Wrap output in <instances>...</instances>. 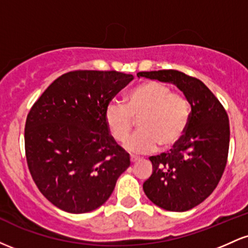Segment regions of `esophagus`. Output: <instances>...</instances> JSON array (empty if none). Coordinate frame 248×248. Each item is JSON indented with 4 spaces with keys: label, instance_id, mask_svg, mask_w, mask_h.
Returning <instances> with one entry per match:
<instances>
[{
    "label": "esophagus",
    "instance_id": "1",
    "mask_svg": "<svg viewBox=\"0 0 248 248\" xmlns=\"http://www.w3.org/2000/svg\"><path fill=\"white\" fill-rule=\"evenodd\" d=\"M140 161V157H138V156H134V155H130V162L132 163H135V162Z\"/></svg>",
    "mask_w": 248,
    "mask_h": 248
}]
</instances>
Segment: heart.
I'll return each mask as SVG.
<instances>
[{"label":"heart","mask_w":248,"mask_h":248,"mask_svg":"<svg viewBox=\"0 0 248 248\" xmlns=\"http://www.w3.org/2000/svg\"><path fill=\"white\" fill-rule=\"evenodd\" d=\"M138 121L140 132L124 144L128 152L143 154L158 146L169 149L186 133L189 124V104L186 96L171 92L160 81H146L128 93L126 105L108 104L105 122L108 132L118 142L126 141Z\"/></svg>","instance_id":"1"}]
</instances>
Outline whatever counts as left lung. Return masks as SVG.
<instances>
[{
  "label": "left lung",
  "mask_w": 248,
  "mask_h": 248,
  "mask_svg": "<svg viewBox=\"0 0 248 248\" xmlns=\"http://www.w3.org/2000/svg\"><path fill=\"white\" fill-rule=\"evenodd\" d=\"M138 77L173 84L191 107L184 135L170 153L149 157L153 173L143 183L155 205L187 211L205 201L220 181L229 154V116L211 91L186 73L161 70L139 72Z\"/></svg>",
  "instance_id": "obj_1"
}]
</instances>
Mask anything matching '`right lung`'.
I'll return each instance as SVG.
<instances>
[{"label": "right lung", "instance_id": "1", "mask_svg": "<svg viewBox=\"0 0 248 248\" xmlns=\"http://www.w3.org/2000/svg\"><path fill=\"white\" fill-rule=\"evenodd\" d=\"M134 79L116 71H73L39 96L25 122V154L39 191L58 209L86 213L110 197L130 166L105 122L113 96Z\"/></svg>", "mask_w": 248, "mask_h": 248}]
</instances>
